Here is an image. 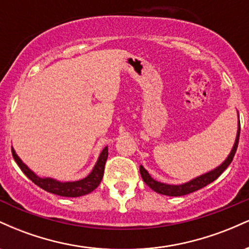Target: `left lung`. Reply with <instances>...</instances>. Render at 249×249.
<instances>
[{"mask_svg":"<svg viewBox=\"0 0 249 249\" xmlns=\"http://www.w3.org/2000/svg\"><path fill=\"white\" fill-rule=\"evenodd\" d=\"M238 112V111H236ZM238 118H239V112H238ZM239 137H240V121H238V131H236V137L235 142H234V145L231 150L230 154L227 156V158L225 159L219 166H216L213 170L208 171V172L200 174V176L196 177V178L188 180L186 182H182V184L173 185V184H166V182L158 181V180L153 179L152 177L150 176V173L145 170L144 166L141 165L139 166V171H141V176L142 180L145 181V184L147 185L148 187L152 188L154 192L159 194H164V196H186V194H190L192 192H196V191L200 190V188L207 186L208 184L213 182L214 180L218 179L219 176L221 174L226 168L228 167V165L231 164L234 158V154L236 152V148H238L239 144Z\"/></svg>","mask_w":249,"mask_h":249,"instance_id":"left-lung-1","label":"left lung"}]
</instances>
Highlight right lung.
<instances>
[{"label":"right lung","instance_id":"add662e5","mask_svg":"<svg viewBox=\"0 0 249 249\" xmlns=\"http://www.w3.org/2000/svg\"><path fill=\"white\" fill-rule=\"evenodd\" d=\"M11 152L13 157L15 159L19 168L22 170L25 176L29 178L34 184L37 185L38 187L43 188L47 192L57 194L61 196H70V198H76V196H82L85 194L92 192L98 187L103 179V174H104V166L107 159V146L103 148V151L99 154L98 159H97L95 166H93L91 172L88 174L85 178L75 180V181H59V180L49 178V177H41L37 176L33 170L25 165L22 159L17 156L16 151L11 146Z\"/></svg>","mask_w":249,"mask_h":249}]
</instances>
